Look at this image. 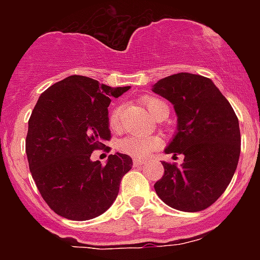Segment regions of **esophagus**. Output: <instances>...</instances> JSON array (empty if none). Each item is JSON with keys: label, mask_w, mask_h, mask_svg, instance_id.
Masks as SVG:
<instances>
[{"label": "esophagus", "mask_w": 260, "mask_h": 260, "mask_svg": "<svg viewBox=\"0 0 260 260\" xmlns=\"http://www.w3.org/2000/svg\"><path fill=\"white\" fill-rule=\"evenodd\" d=\"M146 164V161H144V160H141V158H134V160H133V165H134V167H143V165Z\"/></svg>", "instance_id": "34e87169"}]
</instances>
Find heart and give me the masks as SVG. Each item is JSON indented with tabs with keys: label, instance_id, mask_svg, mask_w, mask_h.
Listing matches in <instances>:
<instances>
[{
	"label": "heart",
	"instance_id": "heart-1",
	"mask_svg": "<svg viewBox=\"0 0 260 260\" xmlns=\"http://www.w3.org/2000/svg\"><path fill=\"white\" fill-rule=\"evenodd\" d=\"M143 104L150 112L151 116L155 118L158 113L164 109H169L162 100L153 96H147L143 99ZM121 116H122V107L116 105L110 110L108 117V125L112 130H117L121 125ZM161 146V139L155 135H127L118 142V150L122 153L133 156L134 158H144L150 155L152 151L157 150Z\"/></svg>",
	"mask_w": 260,
	"mask_h": 260
}]
</instances>
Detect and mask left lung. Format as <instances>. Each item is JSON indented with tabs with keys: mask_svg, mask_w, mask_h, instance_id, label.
Returning <instances> with one entry per match:
<instances>
[{
	"mask_svg": "<svg viewBox=\"0 0 260 260\" xmlns=\"http://www.w3.org/2000/svg\"><path fill=\"white\" fill-rule=\"evenodd\" d=\"M173 104L177 132L165 153L183 155L181 167L162 161L164 176L155 191L183 212L206 210L221 197L237 169L241 152L238 118L211 79L178 73L153 84Z\"/></svg>",
	"mask_w": 260,
	"mask_h": 260,
	"instance_id": "8db88e82",
	"label": "left lung"
}]
</instances>
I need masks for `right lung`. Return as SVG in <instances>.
Instances as JSON below:
<instances>
[{
  "label": "right lung",
  "mask_w": 260,
  "mask_h": 260,
  "mask_svg": "<svg viewBox=\"0 0 260 260\" xmlns=\"http://www.w3.org/2000/svg\"><path fill=\"white\" fill-rule=\"evenodd\" d=\"M128 88L71 75L39 98L28 119L26 153L38 190L57 215L84 221L104 213L116 201L132 157L117 152L102 165L91 160V153L105 148L110 139V98Z\"/></svg>",
  "instance_id": "right-lung-1"
}]
</instances>
